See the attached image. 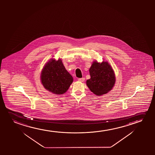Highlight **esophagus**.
Segmentation results:
<instances>
[{
	"label": "esophagus",
	"mask_w": 155,
	"mask_h": 155,
	"mask_svg": "<svg viewBox=\"0 0 155 155\" xmlns=\"http://www.w3.org/2000/svg\"><path fill=\"white\" fill-rule=\"evenodd\" d=\"M85 81V78H79L78 81H81V82H83Z\"/></svg>",
	"instance_id": "obj_1"
}]
</instances>
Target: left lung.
Returning <instances> with one entry per match:
<instances>
[{"label":"left lung","instance_id":"1","mask_svg":"<svg viewBox=\"0 0 155 155\" xmlns=\"http://www.w3.org/2000/svg\"><path fill=\"white\" fill-rule=\"evenodd\" d=\"M91 78L86 81L90 91L97 96L108 93L115 83L114 72L108 62L94 61L89 68Z\"/></svg>","mask_w":155,"mask_h":155}]
</instances>
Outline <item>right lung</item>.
<instances>
[{"mask_svg":"<svg viewBox=\"0 0 155 155\" xmlns=\"http://www.w3.org/2000/svg\"><path fill=\"white\" fill-rule=\"evenodd\" d=\"M41 81L47 90L56 95H61L68 91L73 78L66 70L61 59H51L43 68Z\"/></svg>","mask_w":155,"mask_h":155,"instance_id":"add662e5","label":"right lung"}]
</instances>
